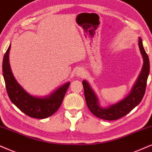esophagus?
I'll return each mask as SVG.
<instances>
[{
    "mask_svg": "<svg viewBox=\"0 0 152 152\" xmlns=\"http://www.w3.org/2000/svg\"><path fill=\"white\" fill-rule=\"evenodd\" d=\"M76 75H77L78 76L83 77V76H84V75H85V72H84V70L83 69L80 68L78 69L77 72H76Z\"/></svg>",
    "mask_w": 152,
    "mask_h": 152,
    "instance_id": "1",
    "label": "esophagus"
}]
</instances>
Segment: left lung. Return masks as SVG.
Returning <instances> with one entry per match:
<instances>
[{"label":"left lung","mask_w":152,"mask_h":152,"mask_svg":"<svg viewBox=\"0 0 152 152\" xmlns=\"http://www.w3.org/2000/svg\"><path fill=\"white\" fill-rule=\"evenodd\" d=\"M140 53L143 58V66L139 77L135 85L132 87L131 92L126 98L122 99L108 107H102L99 104V100L93 90L90 88L86 80L82 83L84 88V95L87 106L92 114L99 118L107 121H114L126 116L130 111L140 103L145 93L148 76L149 74V60L147 54L144 49L141 38L138 41Z\"/></svg>","instance_id":"obj_1"}]
</instances>
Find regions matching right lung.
<instances>
[{"mask_svg":"<svg viewBox=\"0 0 152 152\" xmlns=\"http://www.w3.org/2000/svg\"><path fill=\"white\" fill-rule=\"evenodd\" d=\"M10 47V45L3 60V78L10 99L20 110L32 118L43 119L53 115L62 104L70 82L66 83L45 97L30 95L17 83L11 71L9 63Z\"/></svg>","mask_w":152,"mask_h":152,"instance_id":"add662e5","label":"right lung"}]
</instances>
